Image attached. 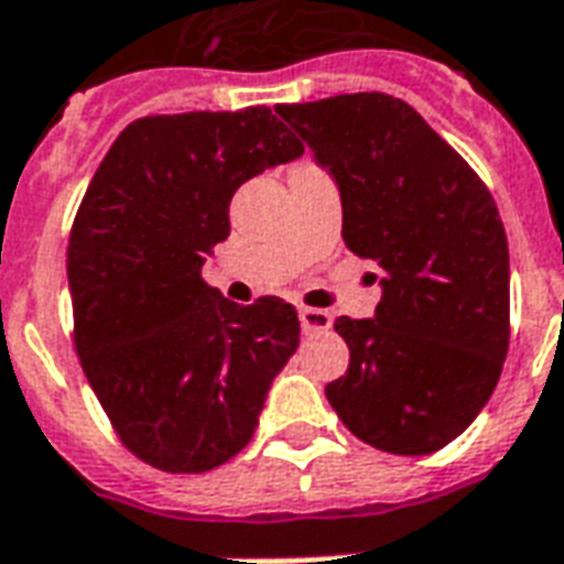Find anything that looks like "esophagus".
Wrapping results in <instances>:
<instances>
[{
  "label": "esophagus",
  "mask_w": 564,
  "mask_h": 564,
  "mask_svg": "<svg viewBox=\"0 0 564 564\" xmlns=\"http://www.w3.org/2000/svg\"><path fill=\"white\" fill-rule=\"evenodd\" d=\"M299 323H302L304 332H328L335 319L328 311H316V307H302L299 311Z\"/></svg>",
  "instance_id": "34e87169"
}]
</instances>
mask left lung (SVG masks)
I'll return each instance as SVG.
<instances>
[{"mask_svg":"<svg viewBox=\"0 0 564 564\" xmlns=\"http://www.w3.org/2000/svg\"><path fill=\"white\" fill-rule=\"evenodd\" d=\"M274 112L337 182L346 248L382 269L377 314L335 323L349 367L325 398L379 452H440L487 406L508 352L499 208L400 98L358 91Z\"/></svg>","mask_w":564,"mask_h":564,"instance_id":"obj_1","label":"left lung"}]
</instances>
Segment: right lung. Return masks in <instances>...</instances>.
<instances>
[{
    "mask_svg": "<svg viewBox=\"0 0 564 564\" xmlns=\"http://www.w3.org/2000/svg\"><path fill=\"white\" fill-rule=\"evenodd\" d=\"M304 145L269 107L145 116L91 176L68 241L74 344L119 440L164 473H208L253 440L299 349L293 304L229 302L203 265L229 199Z\"/></svg>",
    "mask_w": 564,
    "mask_h": 564,
    "instance_id": "obj_1",
    "label": "right lung"
}]
</instances>
